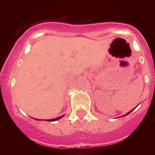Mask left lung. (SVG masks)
Segmentation results:
<instances>
[{
	"mask_svg": "<svg viewBox=\"0 0 155 155\" xmlns=\"http://www.w3.org/2000/svg\"><path fill=\"white\" fill-rule=\"evenodd\" d=\"M133 109H134V108H133ZM133 110H131V111H130L128 112V113H127V114H124V116H122V117H124V116H127V114H130V112H131V111H133Z\"/></svg>",
	"mask_w": 155,
	"mask_h": 155,
	"instance_id": "8db88e82",
	"label": "left lung"
}]
</instances>
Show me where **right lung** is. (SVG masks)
Returning <instances> with one entry per match:
<instances>
[{
  "mask_svg": "<svg viewBox=\"0 0 155 155\" xmlns=\"http://www.w3.org/2000/svg\"><path fill=\"white\" fill-rule=\"evenodd\" d=\"M64 116V115H63V116H60V117H57V118H54V119H51V120H47V121H49V122H53V121H56L58 120H60V118H62ZM35 120H37V119H35Z\"/></svg>",
  "mask_w": 155,
  "mask_h": 155,
  "instance_id": "obj_1",
  "label": "right lung"
}]
</instances>
